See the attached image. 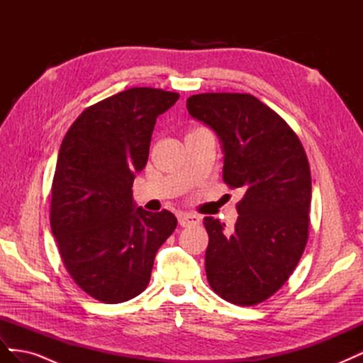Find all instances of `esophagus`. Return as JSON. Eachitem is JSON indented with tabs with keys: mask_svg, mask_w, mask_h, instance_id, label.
Wrapping results in <instances>:
<instances>
[{
	"mask_svg": "<svg viewBox=\"0 0 363 363\" xmlns=\"http://www.w3.org/2000/svg\"><path fill=\"white\" fill-rule=\"evenodd\" d=\"M200 223V216H196L194 213H180L179 215V224L182 227H189V225H196Z\"/></svg>",
	"mask_w": 363,
	"mask_h": 363,
	"instance_id": "1",
	"label": "esophagus"
}]
</instances>
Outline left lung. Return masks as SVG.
<instances>
[{"label": "left lung", "instance_id": "left-lung-1", "mask_svg": "<svg viewBox=\"0 0 363 363\" xmlns=\"http://www.w3.org/2000/svg\"><path fill=\"white\" fill-rule=\"evenodd\" d=\"M223 148V179L240 188L233 232L212 216L206 274L211 288L239 306L276 294L298 263L309 236L311 168L292 128L250 94H200L186 101Z\"/></svg>", "mask_w": 363, "mask_h": 363}]
</instances>
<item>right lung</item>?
Returning a JSON list of instances; mask_svg holds the SVG:
<instances>
[{
  "label": "right lung",
  "instance_id": "obj_1",
  "mask_svg": "<svg viewBox=\"0 0 363 363\" xmlns=\"http://www.w3.org/2000/svg\"><path fill=\"white\" fill-rule=\"evenodd\" d=\"M179 94L131 87L91 106L63 138L51 189V230L74 281L95 300L135 298L150 283L160 245L177 227L171 212L136 207L159 115Z\"/></svg>",
  "mask_w": 363,
  "mask_h": 363
}]
</instances>
